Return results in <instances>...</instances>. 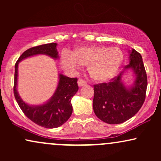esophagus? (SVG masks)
Instances as JSON below:
<instances>
[{
	"instance_id": "1",
	"label": "esophagus",
	"mask_w": 161,
	"mask_h": 161,
	"mask_svg": "<svg viewBox=\"0 0 161 161\" xmlns=\"http://www.w3.org/2000/svg\"><path fill=\"white\" fill-rule=\"evenodd\" d=\"M86 84H87V83H86V81L83 80V79H79V80H78V86L79 87H82V86H86Z\"/></svg>"
}]
</instances>
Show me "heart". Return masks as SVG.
Listing matches in <instances>:
<instances>
[{
  "instance_id": "obj_1",
  "label": "heart",
  "mask_w": 161,
  "mask_h": 161,
  "mask_svg": "<svg viewBox=\"0 0 161 161\" xmlns=\"http://www.w3.org/2000/svg\"><path fill=\"white\" fill-rule=\"evenodd\" d=\"M123 60L124 54L121 49L101 45L79 46L72 53H64L60 59L66 69H77L80 64L88 66V74L97 82L111 80L120 69Z\"/></svg>"
}]
</instances>
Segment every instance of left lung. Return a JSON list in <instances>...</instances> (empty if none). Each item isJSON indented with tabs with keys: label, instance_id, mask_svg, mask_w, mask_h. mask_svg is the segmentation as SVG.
<instances>
[{
	"label": "left lung",
	"instance_id": "left-lung-1",
	"mask_svg": "<svg viewBox=\"0 0 161 161\" xmlns=\"http://www.w3.org/2000/svg\"><path fill=\"white\" fill-rule=\"evenodd\" d=\"M128 65L108 83L94 86L93 109L95 115L108 124L124 123L137 114L145 99L147 80L142 55L129 51ZM132 70L134 80L129 86L123 82L125 71Z\"/></svg>",
	"mask_w": 161,
	"mask_h": 161
}]
</instances>
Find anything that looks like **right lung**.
I'll return each instance as SVG.
<instances>
[{
  "mask_svg": "<svg viewBox=\"0 0 161 161\" xmlns=\"http://www.w3.org/2000/svg\"><path fill=\"white\" fill-rule=\"evenodd\" d=\"M57 43L45 44L31 47L23 53L15 64L14 93L17 104L25 116L33 123L47 129L60 126L69 119L73 113L71 100L79 90L76 78H69L58 74V84L53 95L44 104L30 105L21 98L17 91L18 65L19 62L28 57L44 54L53 60L59 58Z\"/></svg>",
  "mask_w": 161,
  "mask_h": 161,
  "instance_id": "add662e5",
  "label": "right lung"
}]
</instances>
